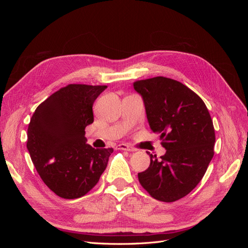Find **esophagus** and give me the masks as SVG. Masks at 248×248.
I'll return each mask as SVG.
<instances>
[{"label": "esophagus", "instance_id": "obj_1", "mask_svg": "<svg viewBox=\"0 0 248 248\" xmlns=\"http://www.w3.org/2000/svg\"><path fill=\"white\" fill-rule=\"evenodd\" d=\"M118 150H124V151H136V149L130 147L129 145H126V144H119L117 146Z\"/></svg>", "mask_w": 248, "mask_h": 248}]
</instances>
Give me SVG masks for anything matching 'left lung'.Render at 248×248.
I'll return each instance as SVG.
<instances>
[{"label": "left lung", "instance_id": "left-lung-1", "mask_svg": "<svg viewBox=\"0 0 248 248\" xmlns=\"http://www.w3.org/2000/svg\"><path fill=\"white\" fill-rule=\"evenodd\" d=\"M144 100L150 128L159 133L167 150L139 172L140 185L152 198L175 202L187 196L204 177L214 155L212 119L201 97L175 79L156 77L133 82Z\"/></svg>", "mask_w": 248, "mask_h": 248}]
</instances>
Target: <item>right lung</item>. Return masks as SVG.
<instances>
[{
	"label": "right lung",
	"instance_id": "add662e5",
	"mask_svg": "<svg viewBox=\"0 0 248 248\" xmlns=\"http://www.w3.org/2000/svg\"><path fill=\"white\" fill-rule=\"evenodd\" d=\"M108 86L68 85L51 94L33 114L27 148L42 181L57 196L78 199L99 181L112 148L86 144L94 121L93 103Z\"/></svg>",
	"mask_w": 248,
	"mask_h": 248
}]
</instances>
